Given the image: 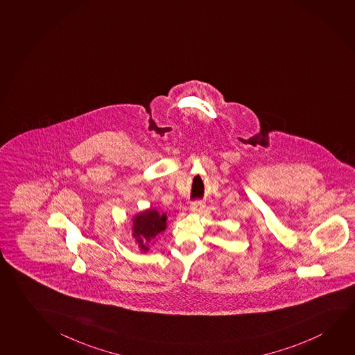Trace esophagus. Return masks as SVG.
<instances>
[{"instance_id": "1", "label": "esophagus", "mask_w": 355, "mask_h": 355, "mask_svg": "<svg viewBox=\"0 0 355 355\" xmlns=\"http://www.w3.org/2000/svg\"><path fill=\"white\" fill-rule=\"evenodd\" d=\"M204 207V202L202 200H194L191 202V209L193 211H200Z\"/></svg>"}]
</instances>
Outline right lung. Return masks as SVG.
Here are the masks:
<instances>
[{
    "label": "right lung",
    "instance_id": "right-lung-1",
    "mask_svg": "<svg viewBox=\"0 0 355 355\" xmlns=\"http://www.w3.org/2000/svg\"><path fill=\"white\" fill-rule=\"evenodd\" d=\"M166 215L157 213L155 209H148L134 218L132 236L135 237L142 251H148V242L166 229Z\"/></svg>",
    "mask_w": 355,
    "mask_h": 355
}]
</instances>
